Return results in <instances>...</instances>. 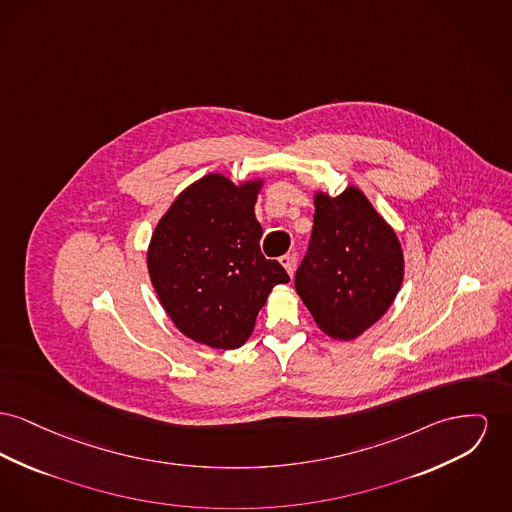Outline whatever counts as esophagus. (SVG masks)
Wrapping results in <instances>:
<instances>
[{"instance_id":"obj_1","label":"esophagus","mask_w":512,"mask_h":512,"mask_svg":"<svg viewBox=\"0 0 512 512\" xmlns=\"http://www.w3.org/2000/svg\"><path fill=\"white\" fill-rule=\"evenodd\" d=\"M280 265L286 269V272H288L290 276H294V272H296V255H284V257H280Z\"/></svg>"}]
</instances>
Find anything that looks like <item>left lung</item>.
I'll return each mask as SVG.
<instances>
[{
	"mask_svg": "<svg viewBox=\"0 0 512 512\" xmlns=\"http://www.w3.org/2000/svg\"><path fill=\"white\" fill-rule=\"evenodd\" d=\"M309 253L296 292L319 331L350 342L373 327L404 280V251L391 224L356 185L340 195L313 193Z\"/></svg>",
	"mask_w": 512,
	"mask_h": 512,
	"instance_id": "1",
	"label": "left lung"
}]
</instances>
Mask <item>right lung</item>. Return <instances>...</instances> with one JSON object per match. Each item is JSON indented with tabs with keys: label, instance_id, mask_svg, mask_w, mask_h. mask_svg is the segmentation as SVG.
Here are the masks:
<instances>
[{
	"label": "right lung",
	"instance_id": "1",
	"mask_svg": "<svg viewBox=\"0 0 512 512\" xmlns=\"http://www.w3.org/2000/svg\"><path fill=\"white\" fill-rule=\"evenodd\" d=\"M265 178L234 183L207 174L187 185L152 230V288L176 329L193 342L236 350L255 329L272 288L290 276L267 261L255 203Z\"/></svg>",
	"mask_w": 512,
	"mask_h": 512
}]
</instances>
